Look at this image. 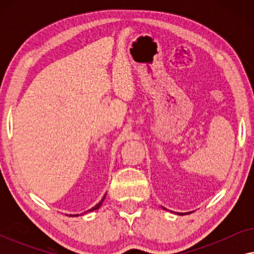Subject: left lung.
<instances>
[{
  "label": "left lung",
  "mask_w": 254,
  "mask_h": 254,
  "mask_svg": "<svg viewBox=\"0 0 254 254\" xmlns=\"http://www.w3.org/2000/svg\"><path fill=\"white\" fill-rule=\"evenodd\" d=\"M180 215H183V214H180Z\"/></svg>",
  "instance_id": "1"
}]
</instances>
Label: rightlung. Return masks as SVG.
Returning <instances> with one entry per match:
<instances>
[{"label":"right lung","mask_w":254,"mask_h":254,"mask_svg":"<svg viewBox=\"0 0 254 254\" xmlns=\"http://www.w3.org/2000/svg\"><path fill=\"white\" fill-rule=\"evenodd\" d=\"M104 199H105V195H104V196H103V199H102V200H100V202H98V203H97L95 207H92V208H91V209L86 210V211H85V213H88V211H92V210H96V209H98V208L100 207V204H102V203H103V201H104ZM69 216H78V215H69Z\"/></svg>","instance_id":"obj_1"}]
</instances>
